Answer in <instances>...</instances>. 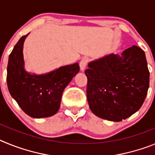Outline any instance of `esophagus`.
Here are the masks:
<instances>
[{"instance_id":"1","label":"esophagus","mask_w":155,"mask_h":155,"mask_svg":"<svg viewBox=\"0 0 155 155\" xmlns=\"http://www.w3.org/2000/svg\"><path fill=\"white\" fill-rule=\"evenodd\" d=\"M88 61H89V58L87 57H84L81 59V61H80V62H79V67H80V70H81V71H84V69H85Z\"/></svg>"}]
</instances>
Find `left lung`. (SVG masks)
I'll list each match as a JSON object with an SVG mask.
<instances>
[{
	"label": "left lung",
	"instance_id": "left-lung-1",
	"mask_svg": "<svg viewBox=\"0 0 155 155\" xmlns=\"http://www.w3.org/2000/svg\"><path fill=\"white\" fill-rule=\"evenodd\" d=\"M88 67L87 101L94 115L120 122L140 108L150 82L143 50L133 46L121 56L111 54L91 61Z\"/></svg>",
	"mask_w": 155,
	"mask_h": 155
}]
</instances>
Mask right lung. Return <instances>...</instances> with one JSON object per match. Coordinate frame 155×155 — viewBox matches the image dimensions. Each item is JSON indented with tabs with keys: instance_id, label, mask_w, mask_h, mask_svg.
<instances>
[{
	"instance_id": "obj_1",
	"label": "right lung",
	"mask_w": 155,
	"mask_h": 155,
	"mask_svg": "<svg viewBox=\"0 0 155 155\" xmlns=\"http://www.w3.org/2000/svg\"><path fill=\"white\" fill-rule=\"evenodd\" d=\"M21 37L9 55L7 83L12 95L22 111L33 118H47L58 111L64 88L79 71L78 63L65 65L45 75H31L23 68Z\"/></svg>"
}]
</instances>
